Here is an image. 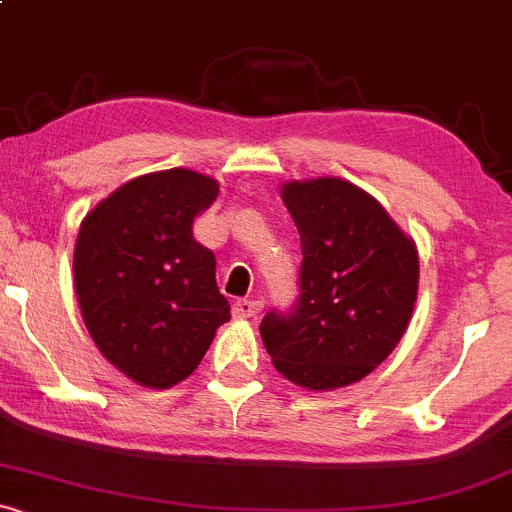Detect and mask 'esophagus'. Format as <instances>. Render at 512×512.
Wrapping results in <instances>:
<instances>
[{
	"label": "esophagus",
	"instance_id": "obj_1",
	"mask_svg": "<svg viewBox=\"0 0 512 512\" xmlns=\"http://www.w3.org/2000/svg\"><path fill=\"white\" fill-rule=\"evenodd\" d=\"M262 311V301L257 299H238L233 304V316L235 319H252Z\"/></svg>",
	"mask_w": 512,
	"mask_h": 512
}]
</instances>
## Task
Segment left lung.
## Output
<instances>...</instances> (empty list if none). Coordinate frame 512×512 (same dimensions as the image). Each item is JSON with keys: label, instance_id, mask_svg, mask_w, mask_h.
<instances>
[{"label": "left lung", "instance_id": "left-lung-1", "mask_svg": "<svg viewBox=\"0 0 512 512\" xmlns=\"http://www.w3.org/2000/svg\"><path fill=\"white\" fill-rule=\"evenodd\" d=\"M301 240L299 297L267 311L262 343L287 380L336 390L373 373L412 319L414 242L370 193L343 179L282 186Z\"/></svg>", "mask_w": 512, "mask_h": 512}]
</instances>
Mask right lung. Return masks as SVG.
<instances>
[{
	"label": "right lung",
	"instance_id": "right-lung-1",
	"mask_svg": "<svg viewBox=\"0 0 512 512\" xmlns=\"http://www.w3.org/2000/svg\"><path fill=\"white\" fill-rule=\"evenodd\" d=\"M218 184L188 169L139 176L80 223L73 272L83 321L100 353L144 387L181 383L198 368L230 304L215 255L193 220Z\"/></svg>",
	"mask_w": 512,
	"mask_h": 512
}]
</instances>
